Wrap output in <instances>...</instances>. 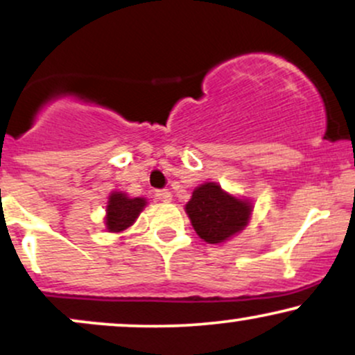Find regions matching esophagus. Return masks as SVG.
<instances>
[{"mask_svg": "<svg viewBox=\"0 0 355 355\" xmlns=\"http://www.w3.org/2000/svg\"><path fill=\"white\" fill-rule=\"evenodd\" d=\"M155 195H157V198L160 202H172V193H170V191L166 189L165 190H158Z\"/></svg>", "mask_w": 355, "mask_h": 355, "instance_id": "34e87169", "label": "esophagus"}]
</instances>
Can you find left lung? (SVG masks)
I'll return each instance as SVG.
<instances>
[{
    "label": "left lung",
    "mask_w": 355,
    "mask_h": 355,
    "mask_svg": "<svg viewBox=\"0 0 355 355\" xmlns=\"http://www.w3.org/2000/svg\"><path fill=\"white\" fill-rule=\"evenodd\" d=\"M191 225L207 243H222L247 227L252 203L227 193L215 182L197 187L185 205Z\"/></svg>",
    "instance_id": "8db88e82"
}]
</instances>
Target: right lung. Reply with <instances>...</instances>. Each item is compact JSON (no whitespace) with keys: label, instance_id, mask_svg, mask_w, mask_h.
Here are the masks:
<instances>
[{"label":"right lung","instance_id":"1","mask_svg":"<svg viewBox=\"0 0 355 355\" xmlns=\"http://www.w3.org/2000/svg\"><path fill=\"white\" fill-rule=\"evenodd\" d=\"M146 200L141 197L130 198L121 191H113L108 197L107 217H105V225L108 232H123L130 225L135 223L140 211L145 209Z\"/></svg>","mask_w":355,"mask_h":355}]
</instances>
